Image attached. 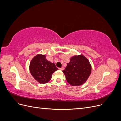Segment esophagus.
Segmentation results:
<instances>
[{"mask_svg": "<svg viewBox=\"0 0 121 121\" xmlns=\"http://www.w3.org/2000/svg\"><path fill=\"white\" fill-rule=\"evenodd\" d=\"M59 69H60V70H61V71H63V70H64V67H62V68H59Z\"/></svg>", "mask_w": 121, "mask_h": 121, "instance_id": "34e87169", "label": "esophagus"}]
</instances>
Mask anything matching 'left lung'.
<instances>
[{"label":"left lung","mask_w":121,"mask_h":121,"mask_svg":"<svg viewBox=\"0 0 121 121\" xmlns=\"http://www.w3.org/2000/svg\"><path fill=\"white\" fill-rule=\"evenodd\" d=\"M67 82L72 86H80L85 83L91 72L89 61L83 55L72 57L63 71Z\"/></svg>","instance_id":"1"}]
</instances>
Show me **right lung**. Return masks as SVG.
Instances as JSON below:
<instances>
[{
  "instance_id": "right-lung-1",
  "label": "right lung",
  "mask_w": 121,
  "mask_h": 121,
  "mask_svg": "<svg viewBox=\"0 0 121 121\" xmlns=\"http://www.w3.org/2000/svg\"><path fill=\"white\" fill-rule=\"evenodd\" d=\"M29 69L34 78L42 84L48 83L53 73L58 70L55 64L47 60L45 55L42 54H38L33 58Z\"/></svg>"
}]
</instances>
